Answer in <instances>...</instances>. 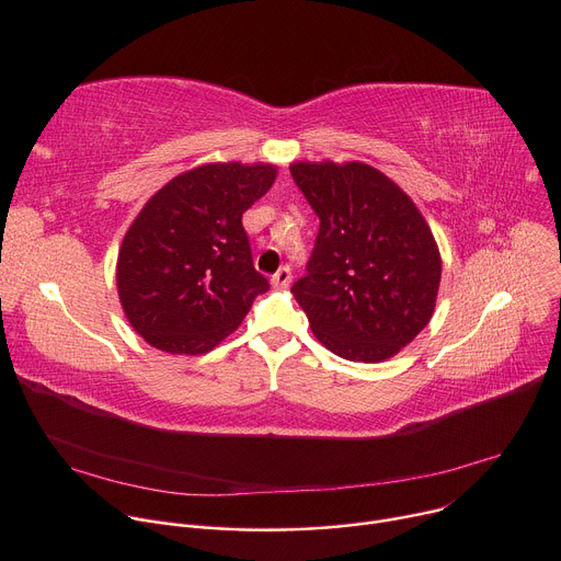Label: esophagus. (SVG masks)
<instances>
[{
  "label": "esophagus",
  "mask_w": 561,
  "mask_h": 561,
  "mask_svg": "<svg viewBox=\"0 0 561 561\" xmlns=\"http://www.w3.org/2000/svg\"><path fill=\"white\" fill-rule=\"evenodd\" d=\"M291 280V270L289 267H280L274 276H272V285L274 287H287Z\"/></svg>",
  "instance_id": "esophagus-1"
}]
</instances>
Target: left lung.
<instances>
[{
    "instance_id": "obj_1",
    "label": "left lung",
    "mask_w": 561,
    "mask_h": 561,
    "mask_svg": "<svg viewBox=\"0 0 561 561\" xmlns=\"http://www.w3.org/2000/svg\"><path fill=\"white\" fill-rule=\"evenodd\" d=\"M319 217L308 274L291 285L314 337L351 362H382L435 312L442 257L410 196L365 162H291Z\"/></svg>"
}]
</instances>
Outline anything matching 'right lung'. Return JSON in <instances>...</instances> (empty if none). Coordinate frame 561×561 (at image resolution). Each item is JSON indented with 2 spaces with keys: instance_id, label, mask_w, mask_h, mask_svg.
I'll list each match as a JSON object with an SVG mask.
<instances>
[{
  "instance_id": "1",
  "label": "right lung",
  "mask_w": 561,
  "mask_h": 561,
  "mask_svg": "<svg viewBox=\"0 0 561 561\" xmlns=\"http://www.w3.org/2000/svg\"><path fill=\"white\" fill-rule=\"evenodd\" d=\"M276 181L274 164L210 162L174 176L128 226L117 294L134 331L158 351L202 355L242 323L257 274L242 215Z\"/></svg>"
}]
</instances>
